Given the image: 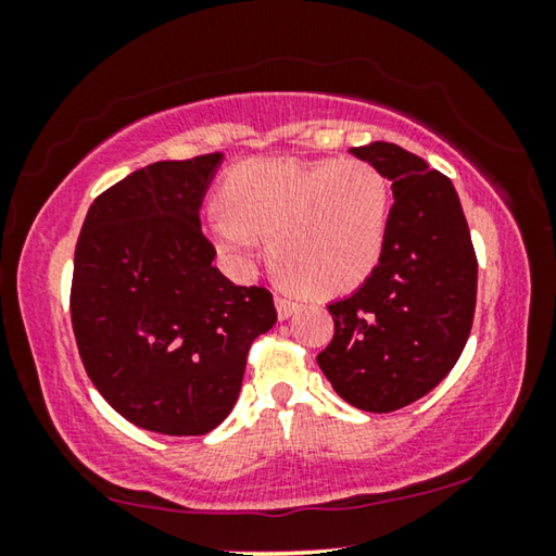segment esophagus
Returning a JSON list of instances; mask_svg holds the SVG:
<instances>
[{"label": "esophagus", "instance_id": "esophagus-1", "mask_svg": "<svg viewBox=\"0 0 556 556\" xmlns=\"http://www.w3.org/2000/svg\"><path fill=\"white\" fill-rule=\"evenodd\" d=\"M275 304H277V316L281 318V321H285V318H289V316L294 314L296 308L301 306L296 299H291V296H281V294H277V296H275Z\"/></svg>", "mask_w": 556, "mask_h": 556}]
</instances>
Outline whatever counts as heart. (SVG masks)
Instances as JSON below:
<instances>
[{
	"label": "heart",
	"mask_w": 556,
	"mask_h": 556,
	"mask_svg": "<svg viewBox=\"0 0 556 556\" xmlns=\"http://www.w3.org/2000/svg\"><path fill=\"white\" fill-rule=\"evenodd\" d=\"M218 201L205 230L225 257L248 265L269 235L271 260L314 294L368 279L388 240L390 184L363 159H250L230 168Z\"/></svg>",
	"instance_id": "1"
}]
</instances>
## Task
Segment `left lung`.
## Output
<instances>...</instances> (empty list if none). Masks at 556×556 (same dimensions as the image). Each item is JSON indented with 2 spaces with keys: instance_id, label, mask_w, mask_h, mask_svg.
Masks as SVG:
<instances>
[{
  "instance_id": "left-lung-1",
  "label": "left lung",
  "mask_w": 556,
  "mask_h": 556,
  "mask_svg": "<svg viewBox=\"0 0 556 556\" xmlns=\"http://www.w3.org/2000/svg\"><path fill=\"white\" fill-rule=\"evenodd\" d=\"M351 154L392 181L388 240L363 287L333 301L336 333L318 368L357 409L417 402L454 368L476 312L478 262L454 184L390 142Z\"/></svg>"
}]
</instances>
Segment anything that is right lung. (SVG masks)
I'll list each match as a JSON object with an SVG mask.
<instances>
[{
	"mask_svg": "<svg viewBox=\"0 0 556 556\" xmlns=\"http://www.w3.org/2000/svg\"><path fill=\"white\" fill-rule=\"evenodd\" d=\"M223 154L156 162L90 205L73 260L80 361L108 404L168 437L208 434L242 388L248 351L277 324L265 287L213 267L201 203Z\"/></svg>",
	"mask_w": 556,
	"mask_h": 556,
	"instance_id": "1",
	"label": "right lung"
}]
</instances>
